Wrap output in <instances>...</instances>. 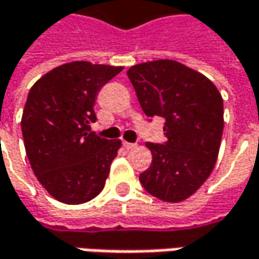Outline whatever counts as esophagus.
Segmentation results:
<instances>
[{"mask_svg": "<svg viewBox=\"0 0 259 259\" xmlns=\"http://www.w3.org/2000/svg\"><path fill=\"white\" fill-rule=\"evenodd\" d=\"M123 147H124L126 150H130V148L136 147V144H132V142H126V141H123Z\"/></svg>", "mask_w": 259, "mask_h": 259, "instance_id": "esophagus-1", "label": "esophagus"}]
</instances>
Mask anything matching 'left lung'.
<instances>
[{
    "label": "left lung",
    "instance_id": "8db88e82",
    "mask_svg": "<svg viewBox=\"0 0 259 259\" xmlns=\"http://www.w3.org/2000/svg\"><path fill=\"white\" fill-rule=\"evenodd\" d=\"M127 77L150 121L166 120V142H147L153 163L139 181L157 199L185 200L215 166L224 130L223 98L210 80L175 60L135 65Z\"/></svg>",
    "mask_w": 259,
    "mask_h": 259
}]
</instances>
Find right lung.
I'll use <instances>...</instances> for the list:
<instances>
[{
	"label": "right lung",
	"instance_id": "1",
	"mask_svg": "<svg viewBox=\"0 0 259 259\" xmlns=\"http://www.w3.org/2000/svg\"><path fill=\"white\" fill-rule=\"evenodd\" d=\"M123 68L71 62L47 72L29 90L22 135L41 185L62 203L81 204L105 187L121 145L90 130L99 90Z\"/></svg>",
	"mask_w": 259,
	"mask_h": 259
}]
</instances>
